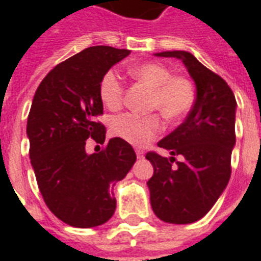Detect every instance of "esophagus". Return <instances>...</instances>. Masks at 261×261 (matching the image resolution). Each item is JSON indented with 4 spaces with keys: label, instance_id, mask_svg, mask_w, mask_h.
Returning <instances> with one entry per match:
<instances>
[{
    "label": "esophagus",
    "instance_id": "obj_1",
    "mask_svg": "<svg viewBox=\"0 0 261 261\" xmlns=\"http://www.w3.org/2000/svg\"><path fill=\"white\" fill-rule=\"evenodd\" d=\"M135 153H137V157H138L139 160L145 159V151H143V150H137Z\"/></svg>",
    "mask_w": 261,
    "mask_h": 261
}]
</instances>
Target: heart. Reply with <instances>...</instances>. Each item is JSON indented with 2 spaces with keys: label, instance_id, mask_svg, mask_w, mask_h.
Here are the masks:
<instances>
[{
  "label": "heart",
  "instance_id": "obj_1",
  "mask_svg": "<svg viewBox=\"0 0 261 261\" xmlns=\"http://www.w3.org/2000/svg\"><path fill=\"white\" fill-rule=\"evenodd\" d=\"M131 74L151 89L149 108L159 110L167 120H180L194 107L195 90L184 77L172 75V71L160 63H145L134 67ZM100 98L108 110H118L123 104L124 87L114 70H108L100 81ZM163 130L157 114L139 116L122 114L111 122V133L118 138L134 145L145 146Z\"/></svg>",
  "mask_w": 261,
  "mask_h": 261
}]
</instances>
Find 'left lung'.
Listing matches in <instances>:
<instances>
[{"label": "left lung", "mask_w": 261, "mask_h": 261, "mask_svg": "<svg viewBox=\"0 0 261 261\" xmlns=\"http://www.w3.org/2000/svg\"><path fill=\"white\" fill-rule=\"evenodd\" d=\"M154 55L184 63L196 87V98L186 120L159 142L160 147L169 150L171 157L153 151L146 154L154 169L147 181L150 204L164 222L192 223L211 210L230 178L237 102L225 80L203 66L188 51ZM177 155L181 162L174 160Z\"/></svg>", "instance_id": "left-lung-1"}]
</instances>
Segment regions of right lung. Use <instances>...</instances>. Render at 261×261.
Instances as JSON below:
<instances>
[{"label": "right lung", "instance_id": "right-lung-1", "mask_svg": "<svg viewBox=\"0 0 261 261\" xmlns=\"http://www.w3.org/2000/svg\"><path fill=\"white\" fill-rule=\"evenodd\" d=\"M130 50L88 47L55 66L35 92L27 137L39 190L53 214L74 227H94L114 215L115 182L126 177L137 155L130 143L111 138L88 154L87 139L106 141L100 81Z\"/></svg>", "mask_w": 261, "mask_h": 261}]
</instances>
